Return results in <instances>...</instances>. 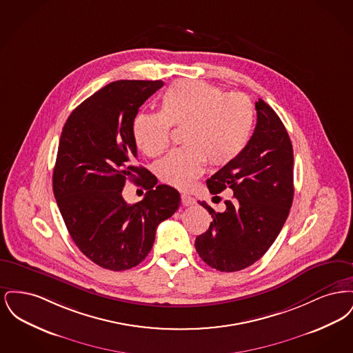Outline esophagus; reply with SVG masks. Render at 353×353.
Here are the masks:
<instances>
[{
    "label": "esophagus",
    "instance_id": "obj_1",
    "mask_svg": "<svg viewBox=\"0 0 353 353\" xmlns=\"http://www.w3.org/2000/svg\"><path fill=\"white\" fill-rule=\"evenodd\" d=\"M181 202H183V205L184 206H192V205H194L196 201H194V199L192 197V196H189V194H181Z\"/></svg>",
    "mask_w": 353,
    "mask_h": 353
}]
</instances>
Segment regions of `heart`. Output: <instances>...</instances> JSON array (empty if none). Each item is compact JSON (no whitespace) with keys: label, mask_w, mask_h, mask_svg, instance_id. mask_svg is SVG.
I'll return each mask as SVG.
<instances>
[{"label":"heart","mask_w":353,"mask_h":353,"mask_svg":"<svg viewBox=\"0 0 353 353\" xmlns=\"http://www.w3.org/2000/svg\"><path fill=\"white\" fill-rule=\"evenodd\" d=\"M254 105L242 94H228L213 84L177 81L160 99L159 112L134 119L136 147L150 157L168 148L170 127L183 128V148L170 152L156 165L164 184L188 189L201 174L208 160L225 165L246 147L254 127Z\"/></svg>","instance_id":"obj_1"}]
</instances>
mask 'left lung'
Masks as SVG:
<instances>
[{
  "instance_id": "8db88e82",
  "label": "left lung",
  "mask_w": 353,
  "mask_h": 353,
  "mask_svg": "<svg viewBox=\"0 0 353 353\" xmlns=\"http://www.w3.org/2000/svg\"><path fill=\"white\" fill-rule=\"evenodd\" d=\"M256 125L234 160L206 185L212 194L234 196L222 213L200 202L213 221L194 246L210 268L233 272L255 263L281 233L294 199V152L282 120L268 103H255Z\"/></svg>"
}]
</instances>
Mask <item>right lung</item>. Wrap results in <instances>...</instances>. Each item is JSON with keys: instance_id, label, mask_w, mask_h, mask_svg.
<instances>
[{"instance_id": "add662e5", "label": "right lung", "mask_w": 353, "mask_h": 353, "mask_svg": "<svg viewBox=\"0 0 353 353\" xmlns=\"http://www.w3.org/2000/svg\"><path fill=\"white\" fill-rule=\"evenodd\" d=\"M163 85L161 81L107 84L71 112L62 130L54 196L78 249L103 269L123 271L143 262L159 223L180 206L174 188L156 185L151 172L136 164L134 119ZM127 181L148 189L141 202L123 201Z\"/></svg>"}]
</instances>
